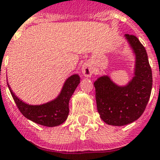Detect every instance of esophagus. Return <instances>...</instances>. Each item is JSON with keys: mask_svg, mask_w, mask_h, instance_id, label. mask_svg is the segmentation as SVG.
<instances>
[{"mask_svg": "<svg viewBox=\"0 0 160 160\" xmlns=\"http://www.w3.org/2000/svg\"><path fill=\"white\" fill-rule=\"evenodd\" d=\"M81 72L86 77H91L94 73V69L89 63H86L82 66Z\"/></svg>", "mask_w": 160, "mask_h": 160, "instance_id": "1", "label": "esophagus"}]
</instances>
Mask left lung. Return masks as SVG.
<instances>
[{
    "instance_id": "1",
    "label": "left lung",
    "mask_w": 160,
    "mask_h": 160,
    "mask_svg": "<svg viewBox=\"0 0 160 160\" xmlns=\"http://www.w3.org/2000/svg\"><path fill=\"white\" fill-rule=\"evenodd\" d=\"M133 51L134 76L126 85H118L104 75L94 82L97 111L108 125L126 126L143 113L152 88V72L145 47L134 35L125 34Z\"/></svg>"
}]
</instances>
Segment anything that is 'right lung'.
Returning a JSON list of instances; mask_svg holds the SVG:
<instances>
[{
    "label": "right lung",
    "instance_id": "obj_1",
    "mask_svg": "<svg viewBox=\"0 0 160 160\" xmlns=\"http://www.w3.org/2000/svg\"><path fill=\"white\" fill-rule=\"evenodd\" d=\"M80 82L78 74L69 76L63 84L60 92L55 99L42 105H29L17 97L9 87L17 106L24 117L38 125L54 127L63 124L69 113V101ZM8 83V82H7Z\"/></svg>",
    "mask_w": 160,
    "mask_h": 160
}]
</instances>
